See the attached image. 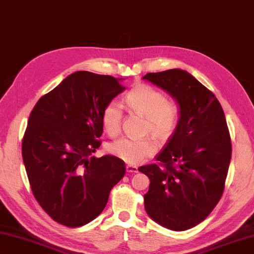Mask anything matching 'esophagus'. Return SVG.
I'll list each match as a JSON object with an SVG mask.
<instances>
[{
    "mask_svg": "<svg viewBox=\"0 0 254 254\" xmlns=\"http://www.w3.org/2000/svg\"><path fill=\"white\" fill-rule=\"evenodd\" d=\"M127 173H138V167L132 166V165H127Z\"/></svg>",
    "mask_w": 254,
    "mask_h": 254,
    "instance_id": "34e87169",
    "label": "esophagus"
}]
</instances>
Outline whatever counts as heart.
<instances>
[{"label":"heart","instance_id":"obj_1","mask_svg":"<svg viewBox=\"0 0 254 254\" xmlns=\"http://www.w3.org/2000/svg\"><path fill=\"white\" fill-rule=\"evenodd\" d=\"M127 103L134 112L146 116L144 133H150L158 141H165L174 133L180 122V110L166 95L146 83H139L127 94ZM122 110L118 102L107 103L102 111V124L108 134L121 131ZM108 150L123 162L136 165L154 154L155 146L149 138H121L113 141Z\"/></svg>","mask_w":254,"mask_h":254}]
</instances>
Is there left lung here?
Listing matches in <instances>:
<instances>
[{
  "instance_id": "obj_1",
  "label": "left lung",
  "mask_w": 254,
  "mask_h": 254,
  "mask_svg": "<svg viewBox=\"0 0 254 254\" xmlns=\"http://www.w3.org/2000/svg\"><path fill=\"white\" fill-rule=\"evenodd\" d=\"M142 79L168 92L180 106V122L158 155L159 164L139 167L150 180L144 209L172 231L204 220L223 195L232 157L231 135L221 105L189 72L172 69Z\"/></svg>"
}]
</instances>
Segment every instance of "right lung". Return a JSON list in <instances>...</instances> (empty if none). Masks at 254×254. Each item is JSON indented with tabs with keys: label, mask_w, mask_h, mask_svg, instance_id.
I'll return each mask as SVG.
<instances>
[{
	"label": "right lung",
	"mask_w": 254,
	"mask_h": 254,
	"mask_svg": "<svg viewBox=\"0 0 254 254\" xmlns=\"http://www.w3.org/2000/svg\"><path fill=\"white\" fill-rule=\"evenodd\" d=\"M120 80L74 72L30 113L22 139L28 180L39 206L64 226L94 220L126 174V163L118 157H90L102 143L103 108L126 89Z\"/></svg>",
	"instance_id": "1"
}]
</instances>
